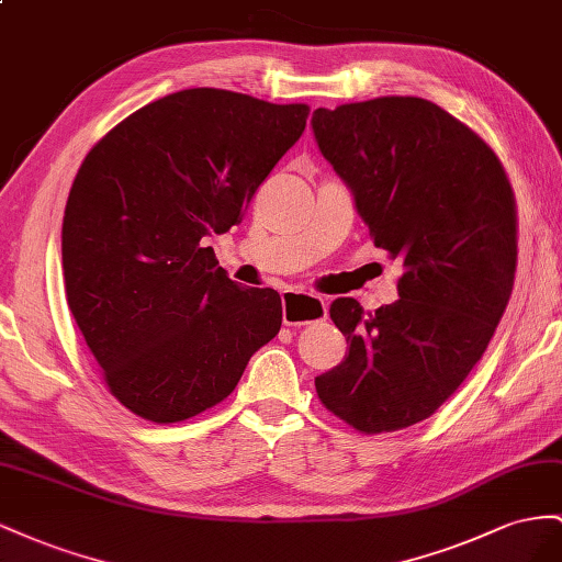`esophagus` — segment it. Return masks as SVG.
Here are the masks:
<instances>
[{"label":"esophagus","mask_w":562,"mask_h":562,"mask_svg":"<svg viewBox=\"0 0 562 562\" xmlns=\"http://www.w3.org/2000/svg\"><path fill=\"white\" fill-rule=\"evenodd\" d=\"M327 317V303L306 292H284L282 294V319L286 327L313 325Z\"/></svg>","instance_id":"1"}]
</instances>
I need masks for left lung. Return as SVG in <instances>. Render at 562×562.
Returning a JSON list of instances; mask_svg holds the SVG:
<instances>
[{"instance_id": "left-lung-1", "label": "left lung", "mask_w": 562, "mask_h": 562, "mask_svg": "<svg viewBox=\"0 0 562 562\" xmlns=\"http://www.w3.org/2000/svg\"><path fill=\"white\" fill-rule=\"evenodd\" d=\"M313 134L374 245L405 268L389 306L331 303L348 356L315 391L367 436L407 428L461 386L499 325L518 263L516 198L487 143L416 95L317 108Z\"/></svg>"}]
</instances>
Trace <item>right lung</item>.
Here are the masks:
<instances>
[{
    "label": "right lung",
    "instance_id": "add662e5",
    "mask_svg": "<svg viewBox=\"0 0 562 562\" xmlns=\"http://www.w3.org/2000/svg\"><path fill=\"white\" fill-rule=\"evenodd\" d=\"M308 112L183 89L132 112L79 167L60 243L68 306L105 386L140 419L218 405L280 331V294L235 284L206 237L243 221Z\"/></svg>",
    "mask_w": 562,
    "mask_h": 562
}]
</instances>
